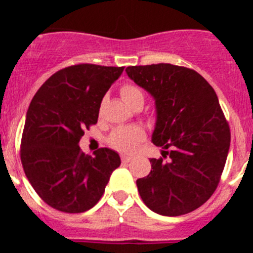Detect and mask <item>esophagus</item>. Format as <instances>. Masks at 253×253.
<instances>
[{"mask_svg": "<svg viewBox=\"0 0 253 253\" xmlns=\"http://www.w3.org/2000/svg\"><path fill=\"white\" fill-rule=\"evenodd\" d=\"M122 161H123V162H125V163H128V162H130V161H131V157H130V156H125V154H123Z\"/></svg>", "mask_w": 253, "mask_h": 253, "instance_id": "obj_1", "label": "esophagus"}]
</instances>
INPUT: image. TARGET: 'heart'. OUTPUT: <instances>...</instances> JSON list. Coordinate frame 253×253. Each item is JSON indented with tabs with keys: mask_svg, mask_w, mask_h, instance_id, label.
Here are the masks:
<instances>
[{
	"mask_svg": "<svg viewBox=\"0 0 253 253\" xmlns=\"http://www.w3.org/2000/svg\"><path fill=\"white\" fill-rule=\"evenodd\" d=\"M122 99L126 105L130 106L135 100L143 99L142 91L135 86L126 84L120 90ZM144 138V131L138 125H130V126H120L116 128L113 133L110 134L109 143L113 148L122 152H133L137 148L138 143Z\"/></svg>",
	"mask_w": 253,
	"mask_h": 253,
	"instance_id": "heart-1",
	"label": "heart"
}]
</instances>
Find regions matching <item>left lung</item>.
Segmentation results:
<instances>
[{
    "instance_id": "obj_1",
    "label": "left lung",
    "mask_w": 253,
    "mask_h": 253,
    "mask_svg": "<svg viewBox=\"0 0 253 253\" xmlns=\"http://www.w3.org/2000/svg\"><path fill=\"white\" fill-rule=\"evenodd\" d=\"M125 72L153 97L152 142L169 156V162L149 160V175L137 180L140 198L161 215L190 213L213 195L229 152L231 133L218 96L203 76L185 67L160 63Z\"/></svg>"
}]
</instances>
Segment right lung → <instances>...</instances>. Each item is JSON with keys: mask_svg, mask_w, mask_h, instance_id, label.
<instances>
[{"mask_svg": "<svg viewBox=\"0 0 253 253\" xmlns=\"http://www.w3.org/2000/svg\"><path fill=\"white\" fill-rule=\"evenodd\" d=\"M124 67L78 64L49 77L30 102L21 162L38 195L64 213H84L99 202L119 154L100 148L88 156L80 139L97 123L100 105Z\"/></svg>", "mask_w": 253, "mask_h": 253, "instance_id": "add662e5", "label": "right lung"}]
</instances>
